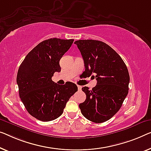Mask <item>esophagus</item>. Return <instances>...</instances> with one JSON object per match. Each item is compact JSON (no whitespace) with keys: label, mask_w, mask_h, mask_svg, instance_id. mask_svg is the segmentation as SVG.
<instances>
[{"label":"esophagus","mask_w":151,"mask_h":151,"mask_svg":"<svg viewBox=\"0 0 151 151\" xmlns=\"http://www.w3.org/2000/svg\"><path fill=\"white\" fill-rule=\"evenodd\" d=\"M77 87H78V90H81L82 88V86H81V85H77Z\"/></svg>","instance_id":"34e87169"}]
</instances>
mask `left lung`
<instances>
[{"label":"left lung","instance_id":"1","mask_svg":"<svg viewBox=\"0 0 151 151\" xmlns=\"http://www.w3.org/2000/svg\"><path fill=\"white\" fill-rule=\"evenodd\" d=\"M75 43L84 60L85 72L89 76L96 75L97 80V85L91 90L88 87L82 88L86 100L79 104L81 111L92 122H105L119 111L127 95V68L120 55L104 42L78 40Z\"/></svg>","mask_w":151,"mask_h":151}]
</instances>
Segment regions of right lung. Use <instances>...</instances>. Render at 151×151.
<instances>
[{
    "instance_id": "1",
    "label": "right lung",
    "mask_w": 151,
    "mask_h": 151,
    "mask_svg": "<svg viewBox=\"0 0 151 151\" xmlns=\"http://www.w3.org/2000/svg\"><path fill=\"white\" fill-rule=\"evenodd\" d=\"M73 41L57 38L43 40L28 53L18 70L20 99L29 114L40 121L61 116L70 98L77 91L75 83L58 85L51 79L55 72L61 71L60 60Z\"/></svg>"
}]
</instances>
